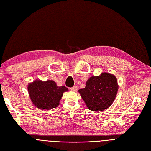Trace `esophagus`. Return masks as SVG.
<instances>
[{
  "label": "esophagus",
  "instance_id": "esophagus-1",
  "mask_svg": "<svg viewBox=\"0 0 151 151\" xmlns=\"http://www.w3.org/2000/svg\"><path fill=\"white\" fill-rule=\"evenodd\" d=\"M77 89H78L77 86H73V87H71V88H70V90L71 91H76L77 90Z\"/></svg>",
  "mask_w": 151,
  "mask_h": 151
}]
</instances>
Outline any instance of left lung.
<instances>
[{
  "instance_id": "1",
  "label": "left lung",
  "mask_w": 151,
  "mask_h": 151,
  "mask_svg": "<svg viewBox=\"0 0 151 151\" xmlns=\"http://www.w3.org/2000/svg\"><path fill=\"white\" fill-rule=\"evenodd\" d=\"M119 85L116 77L109 73H102L87 80L85 88L78 90L88 109L91 111H102L112 104Z\"/></svg>"
}]
</instances>
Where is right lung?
I'll list each match as a JSON object with an SVG mask.
<instances>
[{
	"mask_svg": "<svg viewBox=\"0 0 151 151\" xmlns=\"http://www.w3.org/2000/svg\"><path fill=\"white\" fill-rule=\"evenodd\" d=\"M30 99L34 105L41 110H50L59 105L63 93L68 91L64 86H58L53 80L34 81L27 86Z\"/></svg>",
	"mask_w": 151,
	"mask_h": 151,
	"instance_id": "1",
	"label": "right lung"
}]
</instances>
